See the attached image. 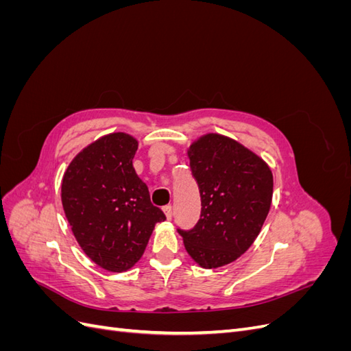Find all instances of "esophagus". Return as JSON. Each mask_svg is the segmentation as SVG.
<instances>
[{
	"instance_id": "esophagus-1",
	"label": "esophagus",
	"mask_w": 351,
	"mask_h": 351,
	"mask_svg": "<svg viewBox=\"0 0 351 351\" xmlns=\"http://www.w3.org/2000/svg\"><path fill=\"white\" fill-rule=\"evenodd\" d=\"M162 209H164V212H165V217H167L168 219H171V217H173V206H171V205H165Z\"/></svg>"
}]
</instances>
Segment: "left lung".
Returning a JSON list of instances; mask_svg holds the SVG:
<instances>
[{"label":"left lung","instance_id":"1","mask_svg":"<svg viewBox=\"0 0 351 351\" xmlns=\"http://www.w3.org/2000/svg\"><path fill=\"white\" fill-rule=\"evenodd\" d=\"M187 156L202 210L193 230L178 232L199 267H224L259 236L272 202V171L249 147L219 133L197 137Z\"/></svg>","mask_w":351,"mask_h":351}]
</instances>
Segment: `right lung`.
Instances as JSON below:
<instances>
[{"mask_svg": "<svg viewBox=\"0 0 351 351\" xmlns=\"http://www.w3.org/2000/svg\"><path fill=\"white\" fill-rule=\"evenodd\" d=\"M137 141L114 132L71 159L61 182V204L86 256L110 272H124L142 258L164 212L154 206L136 174Z\"/></svg>", "mask_w": 351, "mask_h": 351, "instance_id": "add662e5", "label": "right lung"}]
</instances>
